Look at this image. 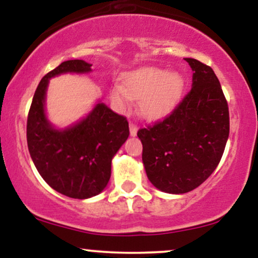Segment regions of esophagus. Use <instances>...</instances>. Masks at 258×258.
Masks as SVG:
<instances>
[{
    "instance_id": "34e87169",
    "label": "esophagus",
    "mask_w": 258,
    "mask_h": 258,
    "mask_svg": "<svg viewBox=\"0 0 258 258\" xmlns=\"http://www.w3.org/2000/svg\"><path fill=\"white\" fill-rule=\"evenodd\" d=\"M137 130H138V127L136 123L130 122V135H131L132 137H135V136L137 135Z\"/></svg>"
}]
</instances>
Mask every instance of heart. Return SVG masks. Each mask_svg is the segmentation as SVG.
I'll return each instance as SVG.
<instances>
[{
  "instance_id": "heart-1",
  "label": "heart",
  "mask_w": 258,
  "mask_h": 258,
  "mask_svg": "<svg viewBox=\"0 0 258 258\" xmlns=\"http://www.w3.org/2000/svg\"><path fill=\"white\" fill-rule=\"evenodd\" d=\"M183 87L184 80L178 73H167L159 68H141L126 74L122 87H112L111 99L122 110L128 109L131 99H138L142 116L156 120L172 110Z\"/></svg>"
}]
</instances>
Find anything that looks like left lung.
Instances as JSON below:
<instances>
[{
	"label": "left lung",
	"mask_w": 258,
	"mask_h": 258,
	"mask_svg": "<svg viewBox=\"0 0 258 258\" xmlns=\"http://www.w3.org/2000/svg\"><path fill=\"white\" fill-rule=\"evenodd\" d=\"M185 60L194 72L191 90L164 120L137 132L148 178L171 194L188 193L205 182L229 136L228 103L214 70L197 59Z\"/></svg>",
	"instance_id": "left-lung-1"
}]
</instances>
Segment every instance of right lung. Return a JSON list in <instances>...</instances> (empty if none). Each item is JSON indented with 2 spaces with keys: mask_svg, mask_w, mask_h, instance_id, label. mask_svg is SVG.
I'll return each mask as SVG.
<instances>
[{
  "mask_svg": "<svg viewBox=\"0 0 258 258\" xmlns=\"http://www.w3.org/2000/svg\"><path fill=\"white\" fill-rule=\"evenodd\" d=\"M91 67L74 59L46 74L35 91L26 123L29 153L38 173L54 190L74 199H87L105 188L111 160L130 135L126 117L103 103L65 130H55L47 120L44 98L48 80L65 73H88Z\"/></svg>",
  "mask_w": 258,
  "mask_h": 258,
  "instance_id": "1",
  "label": "right lung"
}]
</instances>
